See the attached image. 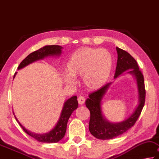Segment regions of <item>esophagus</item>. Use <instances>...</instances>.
<instances>
[{
	"label": "esophagus",
	"instance_id": "obj_1",
	"mask_svg": "<svg viewBox=\"0 0 159 159\" xmlns=\"http://www.w3.org/2000/svg\"><path fill=\"white\" fill-rule=\"evenodd\" d=\"M78 100V102L80 104V105H82V104H84L85 102V98L83 97H79L77 98Z\"/></svg>",
	"mask_w": 159,
	"mask_h": 159
}]
</instances>
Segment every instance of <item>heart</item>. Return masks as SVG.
<instances>
[{
	"instance_id": "1",
	"label": "heart",
	"mask_w": 159,
	"mask_h": 159,
	"mask_svg": "<svg viewBox=\"0 0 159 159\" xmlns=\"http://www.w3.org/2000/svg\"><path fill=\"white\" fill-rule=\"evenodd\" d=\"M113 58L106 49L84 47L75 51L67 61L66 73L63 76L67 84H73V77L82 76V83L87 89H100L110 77Z\"/></svg>"
}]
</instances>
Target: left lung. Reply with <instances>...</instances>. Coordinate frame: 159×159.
Returning a JSON list of instances; mask_svg holds the SVG:
<instances>
[{
	"mask_svg": "<svg viewBox=\"0 0 159 159\" xmlns=\"http://www.w3.org/2000/svg\"><path fill=\"white\" fill-rule=\"evenodd\" d=\"M118 53V61L114 79L118 77L126 70L127 72L134 75L137 80L139 92V104L134 113L121 123H112L104 117L101 111V101L107 92L112 82L103 86L96 92L91 93L89 98L85 101L86 106L90 111L89 129L93 136L99 139H111L123 134L134 125L141 114L145 103L146 90L144 87V76L139 68L138 64L130 54L123 49L116 47Z\"/></svg>",
	"mask_w": 159,
	"mask_h": 159,
	"instance_id": "8db88e82",
	"label": "left lung"
}]
</instances>
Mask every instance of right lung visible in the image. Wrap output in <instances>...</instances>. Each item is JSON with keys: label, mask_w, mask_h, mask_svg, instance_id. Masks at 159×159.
I'll list each match as a JSON object with an SVG mask.
<instances>
[{"label": "right lung", "mask_w": 159, "mask_h": 159, "mask_svg": "<svg viewBox=\"0 0 159 159\" xmlns=\"http://www.w3.org/2000/svg\"><path fill=\"white\" fill-rule=\"evenodd\" d=\"M62 46H57V45H51V46H43V48H41L39 50L34 51L33 53H30V55L27 56L23 61L20 62V66H18V70L22 69L25 66H28L29 64L32 63V62L39 61V60L43 59L44 58L48 56H58L61 54L62 52ZM17 72H15L14 77ZM13 77V78H14ZM78 107V101L77 100V97L74 96L69 99H67L66 102L64 103L63 107H62L61 116L58 120V123L54 127V128L47 133L44 134H36L32 133V132L27 130L25 129L22 125H21L19 121L17 120L16 117L17 121L19 123L20 125L22 127L26 133L30 135L33 138L37 140L40 142H46V143H56L61 140L66 134V129H67V124L68 119L70 118V116L72 113L75 109H77Z\"/></svg>", "instance_id": "1"}]
</instances>
